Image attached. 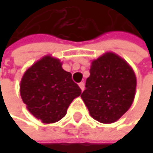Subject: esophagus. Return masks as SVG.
<instances>
[{"instance_id":"34e87169","label":"esophagus","mask_w":153,"mask_h":153,"mask_svg":"<svg viewBox=\"0 0 153 153\" xmlns=\"http://www.w3.org/2000/svg\"><path fill=\"white\" fill-rule=\"evenodd\" d=\"M79 86H80V88H81V90H82V91L84 90V82H80V83H79Z\"/></svg>"}]
</instances>
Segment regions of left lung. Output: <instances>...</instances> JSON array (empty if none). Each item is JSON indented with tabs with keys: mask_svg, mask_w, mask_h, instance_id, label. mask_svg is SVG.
Masks as SVG:
<instances>
[{
	"mask_svg": "<svg viewBox=\"0 0 153 153\" xmlns=\"http://www.w3.org/2000/svg\"><path fill=\"white\" fill-rule=\"evenodd\" d=\"M137 80L128 63L113 52L93 60L90 76L81 97L95 120L109 124L131 106Z\"/></svg>",
	"mask_w": 153,
	"mask_h": 153,
	"instance_id": "obj_1",
	"label": "left lung"
}]
</instances>
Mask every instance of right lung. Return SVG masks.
Segmentation results:
<instances>
[{"mask_svg":"<svg viewBox=\"0 0 153 153\" xmlns=\"http://www.w3.org/2000/svg\"><path fill=\"white\" fill-rule=\"evenodd\" d=\"M59 59L45 56L26 70L20 84V94L26 108L43 123H55L65 117L73 99L82 90L62 69Z\"/></svg>","mask_w":153,"mask_h":153,"instance_id":"right-lung-1","label":"right lung"}]
</instances>
